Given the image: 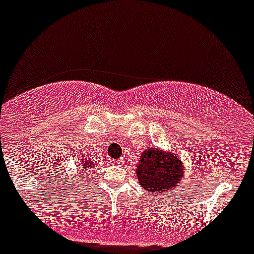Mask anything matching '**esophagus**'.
<instances>
[{
  "mask_svg": "<svg viewBox=\"0 0 254 254\" xmlns=\"http://www.w3.org/2000/svg\"><path fill=\"white\" fill-rule=\"evenodd\" d=\"M117 164H118L119 166H123L125 164V160H124V158H121V159H118V160H117Z\"/></svg>",
  "mask_w": 254,
  "mask_h": 254,
  "instance_id": "34e87169",
  "label": "esophagus"
}]
</instances>
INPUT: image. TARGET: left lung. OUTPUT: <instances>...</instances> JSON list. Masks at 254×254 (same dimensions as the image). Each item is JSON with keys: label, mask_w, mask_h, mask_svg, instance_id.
Returning a JSON list of instances; mask_svg holds the SVG:
<instances>
[{"label": "left lung", "mask_w": 254, "mask_h": 254, "mask_svg": "<svg viewBox=\"0 0 254 254\" xmlns=\"http://www.w3.org/2000/svg\"><path fill=\"white\" fill-rule=\"evenodd\" d=\"M183 165L172 152L148 147L142 152L136 176L142 188L150 194L175 190L183 180Z\"/></svg>", "instance_id": "obj_1"}]
</instances>
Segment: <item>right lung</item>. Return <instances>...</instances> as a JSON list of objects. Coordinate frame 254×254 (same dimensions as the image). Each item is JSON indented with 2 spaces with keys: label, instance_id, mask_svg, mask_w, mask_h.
Returning a JSON list of instances; mask_svg holds the SVG:
<instances>
[{
  "label": "right lung",
  "instance_id": "1",
  "mask_svg": "<svg viewBox=\"0 0 254 254\" xmlns=\"http://www.w3.org/2000/svg\"><path fill=\"white\" fill-rule=\"evenodd\" d=\"M79 169L82 170V171H88V170H90V169H94V163H91V160H90V158H88V157H84V158H82V159H79Z\"/></svg>",
  "mask_w": 254,
  "mask_h": 254
}]
</instances>
